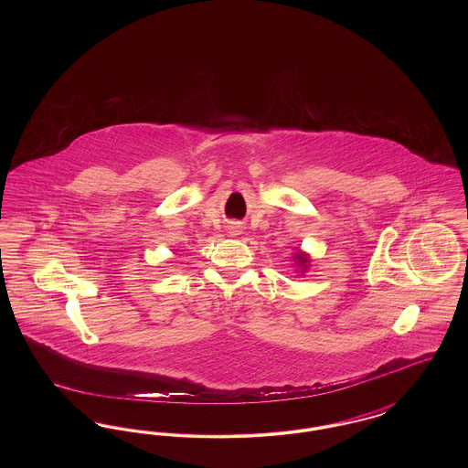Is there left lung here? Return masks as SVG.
<instances>
[{"label": "left lung", "instance_id": "8db88e82", "mask_svg": "<svg viewBox=\"0 0 468 468\" xmlns=\"http://www.w3.org/2000/svg\"><path fill=\"white\" fill-rule=\"evenodd\" d=\"M292 261H294L296 268L300 270V271H298L300 275H303V273L309 270V267H311V256H309L307 252H302V250H298V252L292 254Z\"/></svg>", "mask_w": 468, "mask_h": 468}]
</instances>
